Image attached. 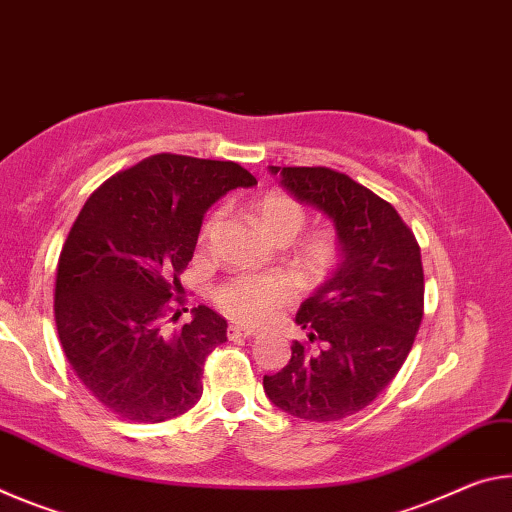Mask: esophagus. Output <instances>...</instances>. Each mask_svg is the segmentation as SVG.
<instances>
[{"instance_id":"esophagus-1","label":"esophagus","mask_w":512,"mask_h":512,"mask_svg":"<svg viewBox=\"0 0 512 512\" xmlns=\"http://www.w3.org/2000/svg\"><path fill=\"white\" fill-rule=\"evenodd\" d=\"M226 335L229 338H254L256 335V329H249V326H240V324H231L229 329H226Z\"/></svg>"}]
</instances>
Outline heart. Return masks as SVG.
I'll return each mask as SVG.
<instances>
[{
	"label": "heart",
	"instance_id": "obj_1",
	"mask_svg": "<svg viewBox=\"0 0 512 512\" xmlns=\"http://www.w3.org/2000/svg\"><path fill=\"white\" fill-rule=\"evenodd\" d=\"M222 213H211L199 229V245L208 247L220 226ZM254 217L265 236L290 240L304 229L306 208L283 190L263 192L254 201ZM342 258V245L333 229H315L301 238L297 265L308 281H324ZM297 295L295 283L286 274H238L213 290V301L224 315L245 324H261L286 308Z\"/></svg>",
	"mask_w": 512,
	"mask_h": 512
}]
</instances>
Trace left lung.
I'll use <instances>...</instances> for the list:
<instances>
[{
    "mask_svg": "<svg viewBox=\"0 0 512 512\" xmlns=\"http://www.w3.org/2000/svg\"><path fill=\"white\" fill-rule=\"evenodd\" d=\"M283 188L331 217L342 263L297 324L281 372L263 376L265 395L308 422H335L370 406L395 379L424 315L420 245L395 206L331 167H270Z\"/></svg>",
    "mask_w": 512,
    "mask_h": 512,
    "instance_id": "1",
    "label": "left lung"
}]
</instances>
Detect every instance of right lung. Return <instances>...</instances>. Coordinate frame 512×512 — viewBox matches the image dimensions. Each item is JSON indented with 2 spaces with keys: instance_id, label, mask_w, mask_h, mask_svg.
<instances>
[{
  "instance_id": "right-lung-1",
  "label": "right lung",
  "mask_w": 512,
  "mask_h": 512,
  "mask_svg": "<svg viewBox=\"0 0 512 512\" xmlns=\"http://www.w3.org/2000/svg\"><path fill=\"white\" fill-rule=\"evenodd\" d=\"M254 183L233 161L154 154L83 204L58 256L54 320L72 372L115 415L156 424L199 401L226 320L199 306L177 326L181 274L208 206Z\"/></svg>"
}]
</instances>
